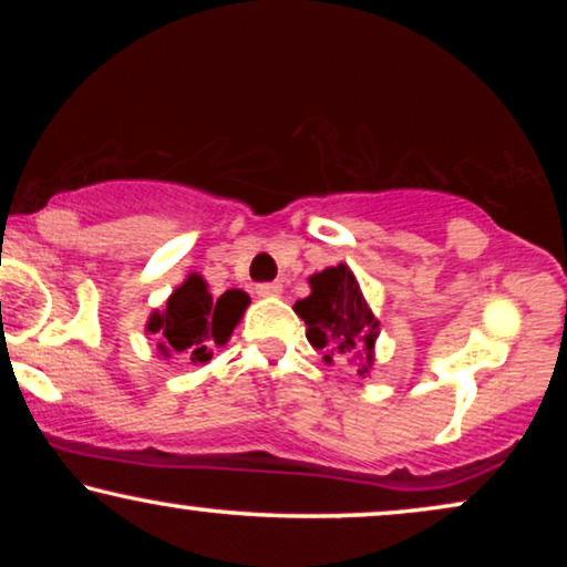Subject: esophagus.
<instances>
[{
	"label": "esophagus",
	"instance_id": "1",
	"mask_svg": "<svg viewBox=\"0 0 567 567\" xmlns=\"http://www.w3.org/2000/svg\"><path fill=\"white\" fill-rule=\"evenodd\" d=\"M281 291H284V286L278 281L255 286V293H258V297H281Z\"/></svg>",
	"mask_w": 567,
	"mask_h": 567
}]
</instances>
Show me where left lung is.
Masks as SVG:
<instances>
[{"instance_id":"left-lung-1","label":"left lung","mask_w":567,"mask_h":567,"mask_svg":"<svg viewBox=\"0 0 567 567\" xmlns=\"http://www.w3.org/2000/svg\"><path fill=\"white\" fill-rule=\"evenodd\" d=\"M309 297L293 305L307 324V340L322 351L324 363L346 355L359 377H369L374 367V343L379 320L363 299L359 281L346 262L309 276Z\"/></svg>"}]
</instances>
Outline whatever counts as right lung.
<instances>
[{
	"instance_id": "obj_1",
	"label": "right lung",
	"mask_w": 567,
	"mask_h": 567,
	"mask_svg": "<svg viewBox=\"0 0 567 567\" xmlns=\"http://www.w3.org/2000/svg\"><path fill=\"white\" fill-rule=\"evenodd\" d=\"M250 305V297L239 289L212 297L208 284L198 274H190L169 293L165 309L152 312L146 332L157 336L162 355L183 353L193 363H206L216 346H224Z\"/></svg>"
}]
</instances>
